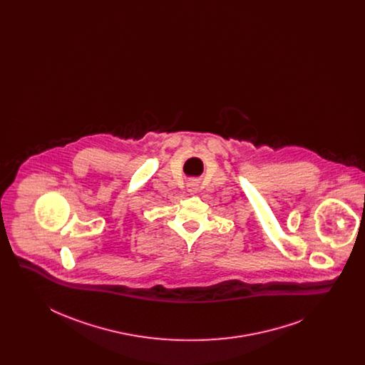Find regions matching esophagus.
<instances>
[{"label":"esophagus","instance_id":"34e87169","mask_svg":"<svg viewBox=\"0 0 365 365\" xmlns=\"http://www.w3.org/2000/svg\"><path fill=\"white\" fill-rule=\"evenodd\" d=\"M187 191L190 192V194H194V192H197L198 191V186H200V182L198 180H195V179H192L190 182H187Z\"/></svg>","mask_w":365,"mask_h":365}]
</instances>
